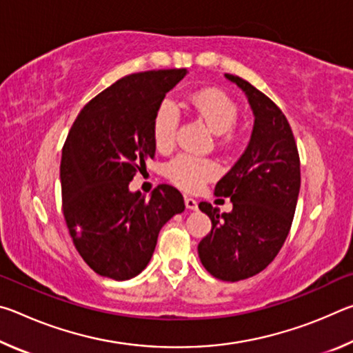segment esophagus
<instances>
[{
    "label": "esophagus",
    "instance_id": "esophagus-1",
    "mask_svg": "<svg viewBox=\"0 0 353 353\" xmlns=\"http://www.w3.org/2000/svg\"><path fill=\"white\" fill-rule=\"evenodd\" d=\"M185 207H187L188 210H198V201L185 196Z\"/></svg>",
    "mask_w": 353,
    "mask_h": 353
}]
</instances>
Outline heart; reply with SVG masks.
<instances>
[{
    "label": "heart",
    "mask_w": 353,
    "mask_h": 353,
    "mask_svg": "<svg viewBox=\"0 0 353 353\" xmlns=\"http://www.w3.org/2000/svg\"><path fill=\"white\" fill-rule=\"evenodd\" d=\"M188 103L196 115L204 119L205 124L224 141L232 137V128L238 118V107L225 93L218 90H198L188 94ZM179 128V110L174 103L165 99L160 103L152 119V139L155 146L162 151L172 148L176 141ZM168 177L183 190L199 188L205 181H210L218 174L216 163L208 159L193 157L181 154L172 159L168 168Z\"/></svg>",
    "instance_id": "obj_1"
}]
</instances>
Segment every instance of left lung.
<instances>
[{
	"label": "left lung",
	"instance_id": "1",
	"mask_svg": "<svg viewBox=\"0 0 353 353\" xmlns=\"http://www.w3.org/2000/svg\"><path fill=\"white\" fill-rule=\"evenodd\" d=\"M246 94L254 113L248 148L214 187L229 198L232 212L201 202L212 230L198 246L213 277L238 282L255 276L276 259L288 236L301 190V162L288 119L272 101L234 74H224Z\"/></svg>",
	"mask_w": 353,
	"mask_h": 353
}]
</instances>
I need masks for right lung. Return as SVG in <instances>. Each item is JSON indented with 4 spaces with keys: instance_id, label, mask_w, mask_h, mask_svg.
I'll list each match as a JSON object with an SVG mask.
<instances>
[{
    "instance_id": "add662e5",
    "label": "right lung",
    "mask_w": 353,
    "mask_h": 353,
    "mask_svg": "<svg viewBox=\"0 0 353 353\" xmlns=\"http://www.w3.org/2000/svg\"><path fill=\"white\" fill-rule=\"evenodd\" d=\"M187 73L157 70L121 77L83 107L70 129L61 162L63 216L77 252L99 276H139L160 229L185 210L171 185H159L146 199L129 183L155 154V110Z\"/></svg>"
}]
</instances>
